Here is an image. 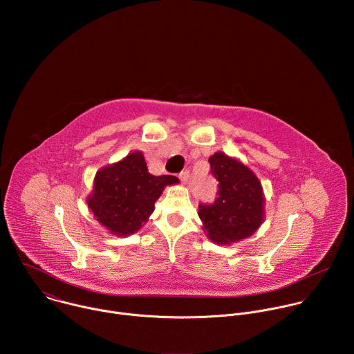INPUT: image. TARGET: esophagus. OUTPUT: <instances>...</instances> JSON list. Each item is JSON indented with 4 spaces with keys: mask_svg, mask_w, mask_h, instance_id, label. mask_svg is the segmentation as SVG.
<instances>
[{
    "mask_svg": "<svg viewBox=\"0 0 354 354\" xmlns=\"http://www.w3.org/2000/svg\"><path fill=\"white\" fill-rule=\"evenodd\" d=\"M178 176H179V179H180L182 183H186L187 179H189V171H182Z\"/></svg>",
    "mask_w": 354,
    "mask_h": 354,
    "instance_id": "esophagus-1",
    "label": "esophagus"
}]
</instances>
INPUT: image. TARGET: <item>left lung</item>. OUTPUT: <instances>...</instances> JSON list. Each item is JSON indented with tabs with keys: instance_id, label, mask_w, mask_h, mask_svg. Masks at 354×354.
Returning <instances> with one entry per match:
<instances>
[{
	"instance_id": "obj_1",
	"label": "left lung",
	"mask_w": 354,
	"mask_h": 354,
	"mask_svg": "<svg viewBox=\"0 0 354 354\" xmlns=\"http://www.w3.org/2000/svg\"><path fill=\"white\" fill-rule=\"evenodd\" d=\"M218 180L213 205H200L203 231L217 245H230L254 235L265 221V194L255 172L242 161L217 151L209 158Z\"/></svg>"
}]
</instances>
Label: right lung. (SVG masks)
<instances>
[{
  "instance_id": "right-lung-1",
  "label": "right lung",
  "mask_w": 354,
  "mask_h": 354,
  "mask_svg": "<svg viewBox=\"0 0 354 354\" xmlns=\"http://www.w3.org/2000/svg\"><path fill=\"white\" fill-rule=\"evenodd\" d=\"M178 183L172 175H151L141 151H133L96 172L86 205L93 218L111 234L127 236L148 221L164 189Z\"/></svg>"
}]
</instances>
